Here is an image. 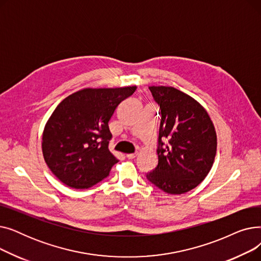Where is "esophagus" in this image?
Segmentation results:
<instances>
[{
    "label": "esophagus",
    "mask_w": 261,
    "mask_h": 261,
    "mask_svg": "<svg viewBox=\"0 0 261 261\" xmlns=\"http://www.w3.org/2000/svg\"><path fill=\"white\" fill-rule=\"evenodd\" d=\"M136 155H138V153H128V154H127V158H128L129 160H132V159L136 158Z\"/></svg>",
    "instance_id": "34e87169"
}]
</instances>
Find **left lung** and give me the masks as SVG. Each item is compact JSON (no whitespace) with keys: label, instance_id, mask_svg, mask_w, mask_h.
<instances>
[{"label":"left lung","instance_id":"left-lung-1","mask_svg":"<svg viewBox=\"0 0 261 261\" xmlns=\"http://www.w3.org/2000/svg\"><path fill=\"white\" fill-rule=\"evenodd\" d=\"M161 108L156 168L147 179L169 195L196 188L211 171L217 152V133L205 108L172 87H149ZM170 145L161 146V138Z\"/></svg>","mask_w":261,"mask_h":261}]
</instances>
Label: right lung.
I'll use <instances>...</instances> for the list:
<instances>
[{"label": "right lung", "mask_w": 261, "mask_h": 261, "mask_svg": "<svg viewBox=\"0 0 261 261\" xmlns=\"http://www.w3.org/2000/svg\"><path fill=\"white\" fill-rule=\"evenodd\" d=\"M136 86L86 88L54 110L42 133L46 165L68 187L87 189L109 175L118 160L110 152L109 121Z\"/></svg>", "instance_id": "1"}]
</instances>
